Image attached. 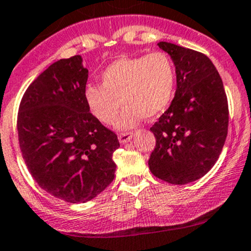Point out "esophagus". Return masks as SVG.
<instances>
[{
	"label": "esophagus",
	"instance_id": "esophagus-1",
	"mask_svg": "<svg viewBox=\"0 0 251 251\" xmlns=\"http://www.w3.org/2000/svg\"><path fill=\"white\" fill-rule=\"evenodd\" d=\"M132 138H133V133H121V134L118 135V139L122 144H126V143L130 142Z\"/></svg>",
	"mask_w": 251,
	"mask_h": 251
}]
</instances>
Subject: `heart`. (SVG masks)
<instances>
[{
	"label": "heart",
	"mask_w": 251,
	"mask_h": 251,
	"mask_svg": "<svg viewBox=\"0 0 251 251\" xmlns=\"http://www.w3.org/2000/svg\"><path fill=\"white\" fill-rule=\"evenodd\" d=\"M101 81L102 86H86L83 96L88 109L109 126L116 121L122 102L124 108L117 128L129 129L144 117L159 116L170 104L175 91V65L163 51L122 56L104 69Z\"/></svg>",
	"instance_id": "1"
}]
</instances>
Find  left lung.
Here are the masks:
<instances>
[{
    "label": "left lung",
    "mask_w": 251,
    "mask_h": 251,
    "mask_svg": "<svg viewBox=\"0 0 251 251\" xmlns=\"http://www.w3.org/2000/svg\"><path fill=\"white\" fill-rule=\"evenodd\" d=\"M157 45L175 65L176 91L150 128L156 145L148 164L160 180L186 185L218 160L228 133V101L221 76L204 54L168 42Z\"/></svg>",
    "instance_id": "obj_1"
}]
</instances>
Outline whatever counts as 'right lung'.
I'll list each match as a JSON object with an SVG mask.
<instances>
[{"label": "right lung", "instance_id": "add662e5", "mask_svg": "<svg viewBox=\"0 0 251 251\" xmlns=\"http://www.w3.org/2000/svg\"><path fill=\"white\" fill-rule=\"evenodd\" d=\"M88 70L81 55L60 59L27 88L17 129L22 156L38 185L70 203L91 201L113 181L117 135L85 101Z\"/></svg>", "mask_w": 251, "mask_h": 251}]
</instances>
